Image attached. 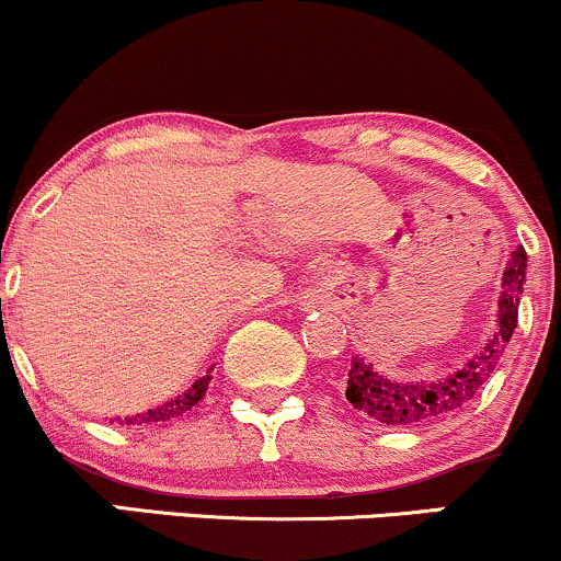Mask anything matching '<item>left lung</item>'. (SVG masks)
I'll list each match as a JSON object with an SVG mask.
<instances>
[{"label":"left lung","instance_id":"8db88e82","mask_svg":"<svg viewBox=\"0 0 561 561\" xmlns=\"http://www.w3.org/2000/svg\"><path fill=\"white\" fill-rule=\"evenodd\" d=\"M525 268V248H517L504 272V293L499 300V332H493V337L461 369L450 371L446 377L403 382V379L379 371L375 364L353 356L345 382V398L353 409L379 424H388V427H411V424L443 420L474 401L517 330V306L519 295H523Z\"/></svg>","mask_w":561,"mask_h":561}]
</instances>
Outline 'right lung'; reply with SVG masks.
<instances>
[{"label": "right lung", "instance_id": "1", "mask_svg": "<svg viewBox=\"0 0 561 561\" xmlns=\"http://www.w3.org/2000/svg\"><path fill=\"white\" fill-rule=\"evenodd\" d=\"M210 385V371L205 377H199L195 385H192L190 390L182 392V396H176L173 401L169 403H160L158 409H147L145 414H134V416H126V424H163V422H171L176 420V416H182L184 411H190L192 405L197 401H203L205 390H208ZM121 422V420H118Z\"/></svg>", "mask_w": 561, "mask_h": 561}]
</instances>
